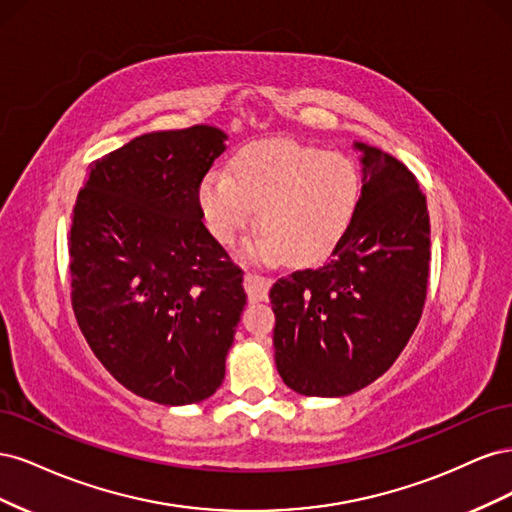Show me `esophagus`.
<instances>
[{"label": "esophagus", "mask_w": 512, "mask_h": 512, "mask_svg": "<svg viewBox=\"0 0 512 512\" xmlns=\"http://www.w3.org/2000/svg\"><path fill=\"white\" fill-rule=\"evenodd\" d=\"M243 286H245L247 299H250V303H258V301H267L271 280L265 275H258V273H245Z\"/></svg>", "instance_id": "obj_1"}]
</instances>
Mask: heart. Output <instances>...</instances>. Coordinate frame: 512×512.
Returning <instances> with one entry per match:
<instances>
[{
	"label": "heart",
	"mask_w": 512,
	"mask_h": 512,
	"mask_svg": "<svg viewBox=\"0 0 512 512\" xmlns=\"http://www.w3.org/2000/svg\"><path fill=\"white\" fill-rule=\"evenodd\" d=\"M359 173L342 153H324L290 141L243 149L224 170L200 183L198 203L211 235L235 243L258 209V241L250 254L316 262L342 241L359 203Z\"/></svg>",
	"instance_id": "obj_1"
}]
</instances>
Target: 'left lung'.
<instances>
[{
    "mask_svg": "<svg viewBox=\"0 0 512 512\" xmlns=\"http://www.w3.org/2000/svg\"><path fill=\"white\" fill-rule=\"evenodd\" d=\"M354 149L363 153V185L346 235L322 267L294 271L269 292L277 371L307 397H344L378 380L406 348L427 297L425 194L389 153Z\"/></svg>",
    "mask_w": 512,
    "mask_h": 512,
    "instance_id": "1",
    "label": "left lung"
}]
</instances>
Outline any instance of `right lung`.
I'll use <instances>...</instances> for the list:
<instances>
[{"label": "right lung", "instance_id": "1", "mask_svg": "<svg viewBox=\"0 0 512 512\" xmlns=\"http://www.w3.org/2000/svg\"><path fill=\"white\" fill-rule=\"evenodd\" d=\"M226 138L213 126L136 136L91 164L74 205L76 322L108 374L162 406L220 389L247 297L198 203Z\"/></svg>", "mask_w": 512, "mask_h": 512}]
</instances>
